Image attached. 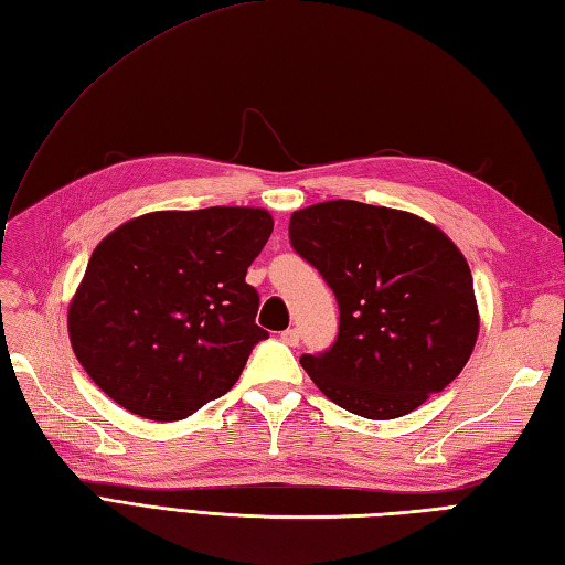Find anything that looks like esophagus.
Returning <instances> with one entry per match:
<instances>
[{
  "label": "esophagus",
  "instance_id": "34e87169",
  "mask_svg": "<svg viewBox=\"0 0 565 565\" xmlns=\"http://www.w3.org/2000/svg\"><path fill=\"white\" fill-rule=\"evenodd\" d=\"M281 342H286L289 347H296L298 342H301V332H298V328H289L281 332Z\"/></svg>",
  "mask_w": 565,
  "mask_h": 565
}]
</instances>
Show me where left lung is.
Returning a JSON list of instances; mask_svg holds the SVG:
<instances>
[{
    "instance_id": "8db88e82",
    "label": "left lung",
    "mask_w": 565,
    "mask_h": 565,
    "mask_svg": "<svg viewBox=\"0 0 565 565\" xmlns=\"http://www.w3.org/2000/svg\"><path fill=\"white\" fill-rule=\"evenodd\" d=\"M289 239L338 298V340L301 356L332 403L393 419L461 374L478 338V308L471 269L439 227L338 199L296 211Z\"/></svg>"
}]
</instances>
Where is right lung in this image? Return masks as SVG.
I'll return each mask as SVG.
<instances>
[{"label": "right lung", "instance_id": "1", "mask_svg": "<svg viewBox=\"0 0 565 565\" xmlns=\"http://www.w3.org/2000/svg\"><path fill=\"white\" fill-rule=\"evenodd\" d=\"M274 221L262 209L158 211L116 227L92 252L72 298L70 342L89 379L158 423L221 398L267 340L247 267Z\"/></svg>", "mask_w": 565, "mask_h": 565}]
</instances>
